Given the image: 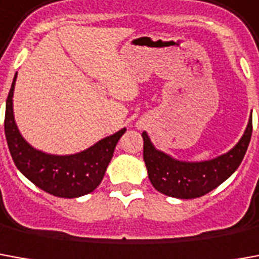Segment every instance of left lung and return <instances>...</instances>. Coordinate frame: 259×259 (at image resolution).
Returning <instances> with one entry per match:
<instances>
[{"label": "left lung", "mask_w": 259, "mask_h": 259, "mask_svg": "<svg viewBox=\"0 0 259 259\" xmlns=\"http://www.w3.org/2000/svg\"><path fill=\"white\" fill-rule=\"evenodd\" d=\"M252 135V117L234 147L216 158L206 161H181L157 150L143 132V158L148 180L158 192L178 199L200 198L223 184L241 164Z\"/></svg>", "instance_id": "left-lung-1"}]
</instances>
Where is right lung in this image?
I'll use <instances>...</instances> for the list:
<instances>
[{
    "mask_svg": "<svg viewBox=\"0 0 259 259\" xmlns=\"http://www.w3.org/2000/svg\"><path fill=\"white\" fill-rule=\"evenodd\" d=\"M14 77L5 106V137L16 168L45 192L59 198H78L91 193L101 184L113 157L122 129L75 154H48L30 146L21 135L14 116Z\"/></svg>",
    "mask_w": 259,
    "mask_h": 259,
    "instance_id": "add662e5",
    "label": "right lung"
}]
</instances>
